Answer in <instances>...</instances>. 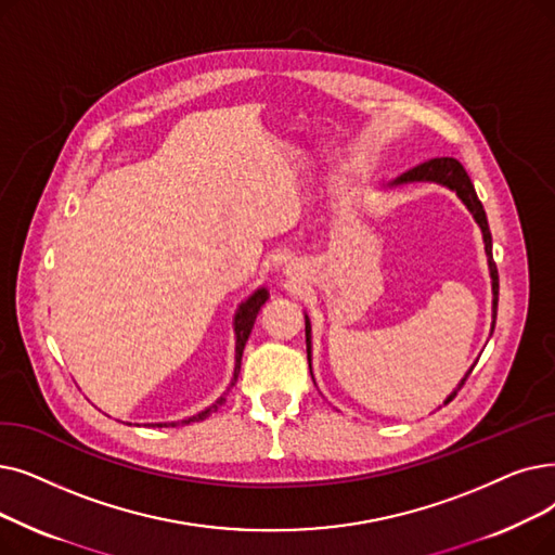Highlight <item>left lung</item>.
I'll return each mask as SVG.
<instances>
[{"mask_svg":"<svg viewBox=\"0 0 555 555\" xmlns=\"http://www.w3.org/2000/svg\"><path fill=\"white\" fill-rule=\"evenodd\" d=\"M411 181H436V183H442L451 190L457 192V197H461L465 202V206L472 210L474 220L478 222L480 231H483V240H486V251H488V262H490V274H492V293H494V318H496V304H499V274H496V262L492 258V233H490V227H488V218H486V210H483V204L478 202L476 197V190L465 172V167L457 163L455 158L451 156H444V158H430L417 167H413V170L403 172L401 177H397V181H392V185L397 183H411ZM306 349H308V356H310V322L306 318ZM476 367V365H474ZM472 367V370H474ZM472 370L467 372V376L463 378V383L457 385V390L463 388L465 380L469 378ZM457 390L447 399V403L457 395Z\"/></svg>","mask_w":555,"mask_h":555,"instance_id":"1","label":"left lung"}]
</instances>
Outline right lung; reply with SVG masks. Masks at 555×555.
Returning <instances> with one entry per match:
<instances>
[{
  "instance_id": "right-lung-1",
  "label": "right lung",
  "mask_w": 555,
  "mask_h": 555,
  "mask_svg": "<svg viewBox=\"0 0 555 555\" xmlns=\"http://www.w3.org/2000/svg\"><path fill=\"white\" fill-rule=\"evenodd\" d=\"M264 301H268V291H258L254 297H249L243 306H240L237 315H235V337H237V340H235V374H233V385H235L237 374H240V360H243V349H245V345H247V340H249V333H251V328H254L256 315H258V310H260V306H262ZM222 401H224V399L215 401L210 408H206L204 413L185 420V424H188V422H199V420H206L210 413H218V408L222 405ZM152 426H177V422H175V424H152Z\"/></svg>"
}]
</instances>
